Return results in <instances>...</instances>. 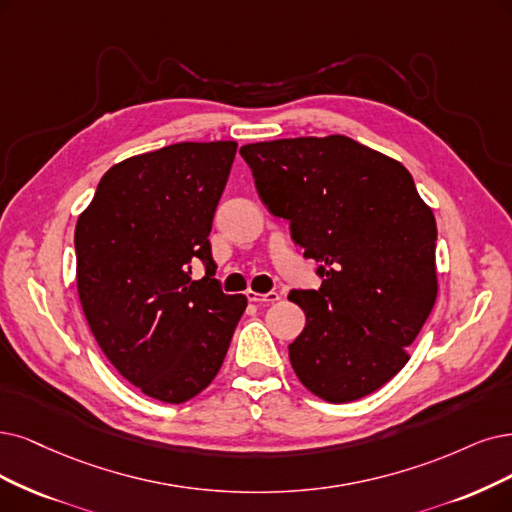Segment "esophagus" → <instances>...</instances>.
I'll use <instances>...</instances> for the list:
<instances>
[{"label": "esophagus", "instance_id": "obj_1", "mask_svg": "<svg viewBox=\"0 0 512 512\" xmlns=\"http://www.w3.org/2000/svg\"><path fill=\"white\" fill-rule=\"evenodd\" d=\"M246 299L253 301V304H274V301L280 299L276 291L270 293H255V291H246Z\"/></svg>", "mask_w": 512, "mask_h": 512}]
</instances>
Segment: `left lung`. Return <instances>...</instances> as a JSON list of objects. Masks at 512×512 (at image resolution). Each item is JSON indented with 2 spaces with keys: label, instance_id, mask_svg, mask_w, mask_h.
Instances as JSON below:
<instances>
[{
  "label": "left lung",
  "instance_id": "obj_1",
  "mask_svg": "<svg viewBox=\"0 0 512 512\" xmlns=\"http://www.w3.org/2000/svg\"><path fill=\"white\" fill-rule=\"evenodd\" d=\"M240 156L323 278L289 293L306 312L289 346L299 382L329 403L382 388L437 299V221L409 170L344 135L249 143Z\"/></svg>",
  "mask_w": 512,
  "mask_h": 512
}]
</instances>
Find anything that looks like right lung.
Segmentation results:
<instances>
[{"instance_id":"right-lung-1","label":"right lung","mask_w":512,"mask_h":512,"mask_svg":"<svg viewBox=\"0 0 512 512\" xmlns=\"http://www.w3.org/2000/svg\"><path fill=\"white\" fill-rule=\"evenodd\" d=\"M236 147L177 143L111 166L75 225L88 327L151 399L185 403L211 384L246 308L221 291L208 240Z\"/></svg>"}]
</instances>
